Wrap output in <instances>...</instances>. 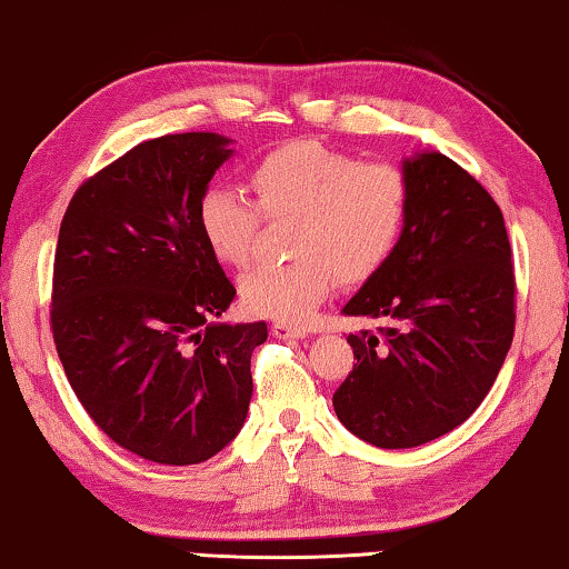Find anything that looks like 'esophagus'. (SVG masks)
<instances>
[{"label":"esophagus","instance_id":"obj_1","mask_svg":"<svg viewBox=\"0 0 569 569\" xmlns=\"http://www.w3.org/2000/svg\"><path fill=\"white\" fill-rule=\"evenodd\" d=\"M271 336L274 339H305L308 331L300 326H292V323H282V320H277V323H271Z\"/></svg>","mask_w":569,"mask_h":569}]
</instances>
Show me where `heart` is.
Here are the masks:
<instances>
[{
    "mask_svg": "<svg viewBox=\"0 0 569 569\" xmlns=\"http://www.w3.org/2000/svg\"><path fill=\"white\" fill-rule=\"evenodd\" d=\"M246 197L210 189L197 226L212 257L246 267L257 249L259 216L295 218V261L264 264L241 279L243 308L282 323H305L333 279L361 282L380 269L398 243L408 210L406 179L390 163H359L316 141H295L267 153L249 171Z\"/></svg>",
    "mask_w": 569,
    "mask_h": 569,
    "instance_id": "1",
    "label": "heart"
}]
</instances>
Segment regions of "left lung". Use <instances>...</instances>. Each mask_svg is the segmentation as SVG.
I'll return each mask as SVG.
<instances>
[{"label":"left lung","instance_id":"left-lung-1","mask_svg":"<svg viewBox=\"0 0 569 569\" xmlns=\"http://www.w3.org/2000/svg\"><path fill=\"white\" fill-rule=\"evenodd\" d=\"M408 210L385 264L343 316L385 318L351 333V375L333 395L339 421L380 449L421 447L465 423L513 341L516 282L503 212L439 151L402 161Z\"/></svg>","mask_w":569,"mask_h":569}]
</instances>
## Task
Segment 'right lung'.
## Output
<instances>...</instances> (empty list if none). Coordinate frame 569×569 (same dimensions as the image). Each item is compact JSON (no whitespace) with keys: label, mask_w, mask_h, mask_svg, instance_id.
<instances>
[{"label":"right lung","mask_w":569,"mask_h":569,"mask_svg":"<svg viewBox=\"0 0 569 569\" xmlns=\"http://www.w3.org/2000/svg\"><path fill=\"white\" fill-rule=\"evenodd\" d=\"M220 133L138 143L81 184L53 261V341L92 421L159 465H200L243 428L267 323H218L236 287L197 226L233 156Z\"/></svg>","instance_id":"obj_1"}]
</instances>
